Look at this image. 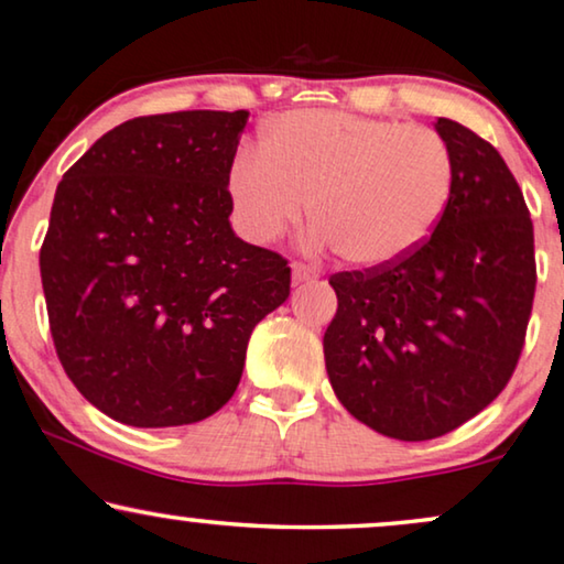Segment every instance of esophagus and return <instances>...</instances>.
Segmentation results:
<instances>
[{
  "instance_id": "1",
  "label": "esophagus",
  "mask_w": 564,
  "mask_h": 564,
  "mask_svg": "<svg viewBox=\"0 0 564 564\" xmlns=\"http://www.w3.org/2000/svg\"><path fill=\"white\" fill-rule=\"evenodd\" d=\"M291 268H293V281H296V283L319 279V268H316V265H308V263H301V260H296V263H293Z\"/></svg>"
}]
</instances>
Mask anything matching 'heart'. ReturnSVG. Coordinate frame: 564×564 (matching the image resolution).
Returning <instances> with one entry per match:
<instances>
[{
	"label": "heart",
	"mask_w": 564,
	"mask_h": 564,
	"mask_svg": "<svg viewBox=\"0 0 564 564\" xmlns=\"http://www.w3.org/2000/svg\"><path fill=\"white\" fill-rule=\"evenodd\" d=\"M455 155L437 130L350 112L304 109L265 127L227 176L250 240L271 242L312 219L347 263L386 265L430 237L455 194Z\"/></svg>",
	"instance_id": "b5f03b06"
}]
</instances>
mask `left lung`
<instances>
[{"label": "left lung", "mask_w": 564, "mask_h": 564, "mask_svg": "<svg viewBox=\"0 0 564 564\" xmlns=\"http://www.w3.org/2000/svg\"><path fill=\"white\" fill-rule=\"evenodd\" d=\"M455 194L437 229L393 263L329 275L324 360L343 406L386 437L424 442L509 383L536 291L534 225L498 150L440 117Z\"/></svg>", "instance_id": "obj_1"}]
</instances>
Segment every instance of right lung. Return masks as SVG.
Returning a JSON list of instances; mask_svg holds the SVG:
<instances>
[{
    "mask_svg": "<svg viewBox=\"0 0 564 564\" xmlns=\"http://www.w3.org/2000/svg\"><path fill=\"white\" fill-rule=\"evenodd\" d=\"M248 117H134L55 188L41 248L53 345L78 393L115 422L217 414L256 324L289 299V260L229 227L227 176Z\"/></svg>",
    "mask_w": 564,
    "mask_h": 564,
    "instance_id": "1",
    "label": "right lung"
}]
</instances>
